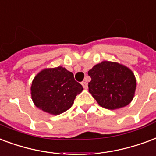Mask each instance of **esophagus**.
Masks as SVG:
<instances>
[{
  "label": "esophagus",
  "mask_w": 156,
  "mask_h": 156,
  "mask_svg": "<svg viewBox=\"0 0 156 156\" xmlns=\"http://www.w3.org/2000/svg\"><path fill=\"white\" fill-rule=\"evenodd\" d=\"M82 85H83V88L84 89L87 88V83L86 81H83V82H82Z\"/></svg>",
  "instance_id": "esophagus-1"
}]
</instances>
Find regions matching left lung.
Segmentation results:
<instances>
[{
    "instance_id": "left-lung-1",
    "label": "left lung",
    "mask_w": 156,
    "mask_h": 156,
    "mask_svg": "<svg viewBox=\"0 0 156 156\" xmlns=\"http://www.w3.org/2000/svg\"><path fill=\"white\" fill-rule=\"evenodd\" d=\"M88 91L101 107L115 110L128 105L133 99L136 78L128 68L103 61L88 71Z\"/></svg>"
}]
</instances>
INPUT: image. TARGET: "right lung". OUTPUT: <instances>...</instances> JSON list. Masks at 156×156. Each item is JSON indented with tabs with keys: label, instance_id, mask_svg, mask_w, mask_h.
<instances>
[{
	"label": "right lung",
	"instance_id": "right-lung-1",
	"mask_svg": "<svg viewBox=\"0 0 156 156\" xmlns=\"http://www.w3.org/2000/svg\"><path fill=\"white\" fill-rule=\"evenodd\" d=\"M83 90L72 72L63 67L46 69L36 76L31 87L32 99L37 108L51 115L69 110Z\"/></svg>",
	"mask_w": 156,
	"mask_h": 156
}]
</instances>
